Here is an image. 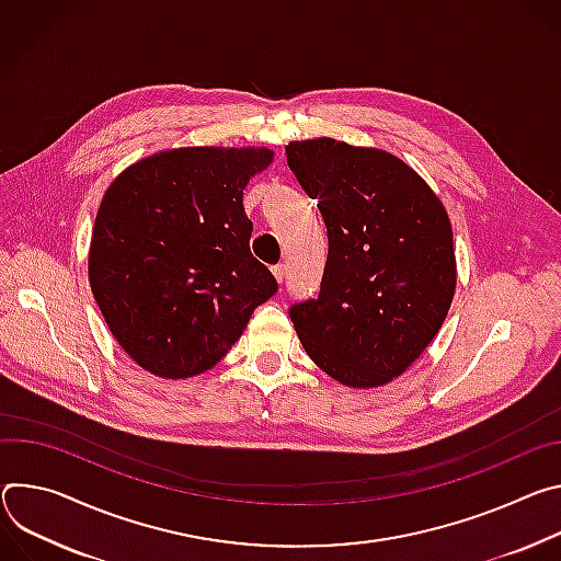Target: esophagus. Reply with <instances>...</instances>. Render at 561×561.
Listing matches in <instances>:
<instances>
[{"label": "esophagus", "mask_w": 561, "mask_h": 561, "mask_svg": "<svg viewBox=\"0 0 561 561\" xmlns=\"http://www.w3.org/2000/svg\"><path fill=\"white\" fill-rule=\"evenodd\" d=\"M272 274L276 276L278 283H283V278H285V265H274V267H272Z\"/></svg>", "instance_id": "obj_1"}]
</instances>
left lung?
Here are the masks:
<instances>
[{
	"label": "left lung",
	"mask_w": 561,
	"mask_h": 561,
	"mask_svg": "<svg viewBox=\"0 0 561 561\" xmlns=\"http://www.w3.org/2000/svg\"><path fill=\"white\" fill-rule=\"evenodd\" d=\"M285 153L328 229L321 291L294 302L289 319L332 379L383 386L446 321L457 285L448 214L392 153L332 138L289 142Z\"/></svg>",
	"instance_id": "left-lung-1"
}]
</instances>
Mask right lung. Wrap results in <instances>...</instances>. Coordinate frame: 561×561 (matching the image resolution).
I'll use <instances>...</instances> for the list:
<instances>
[{
  "instance_id": "1",
  "label": "right lung",
  "mask_w": 561,
  "mask_h": 561,
  "mask_svg": "<svg viewBox=\"0 0 561 561\" xmlns=\"http://www.w3.org/2000/svg\"><path fill=\"white\" fill-rule=\"evenodd\" d=\"M270 149L184 147L122 171L98 209L89 278L100 312L140 367L186 379L214 367L278 291L249 249L242 207Z\"/></svg>"
}]
</instances>
